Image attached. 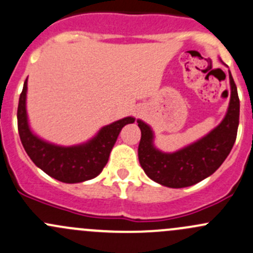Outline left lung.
Segmentation results:
<instances>
[{
    "mask_svg": "<svg viewBox=\"0 0 253 253\" xmlns=\"http://www.w3.org/2000/svg\"><path fill=\"white\" fill-rule=\"evenodd\" d=\"M230 102L224 119L201 139L174 153H162L154 147V133L149 125L137 120L142 132L138 159L150 179L169 188L196 184L217 171L232 150L240 115L238 89L229 71Z\"/></svg>",
    "mask_w": 253,
    "mask_h": 253,
    "instance_id": "1",
    "label": "left lung"
}]
</instances>
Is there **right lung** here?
<instances>
[{"instance_id": "add662e5", "label": "right lung", "mask_w": 253, "mask_h": 253, "mask_svg": "<svg viewBox=\"0 0 253 253\" xmlns=\"http://www.w3.org/2000/svg\"><path fill=\"white\" fill-rule=\"evenodd\" d=\"M28 79L24 82L18 104V131L29 158L44 173L63 183H80L97 177L103 171L122 127L133 124L134 118H125L106 125L84 144L62 147L46 142L33 133L26 114Z\"/></svg>"}]
</instances>
